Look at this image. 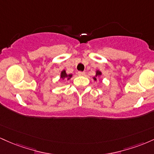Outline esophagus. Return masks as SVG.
<instances>
[{
	"mask_svg": "<svg viewBox=\"0 0 154 154\" xmlns=\"http://www.w3.org/2000/svg\"><path fill=\"white\" fill-rule=\"evenodd\" d=\"M77 75H78V76H85V73L84 72H79L77 73Z\"/></svg>",
	"mask_w": 154,
	"mask_h": 154,
	"instance_id": "obj_1",
	"label": "esophagus"
}]
</instances>
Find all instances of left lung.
I'll list each match as a JSON object with an SVG mask.
<instances>
[{"label": "left lung", "mask_w": 154, "mask_h": 154, "mask_svg": "<svg viewBox=\"0 0 154 154\" xmlns=\"http://www.w3.org/2000/svg\"><path fill=\"white\" fill-rule=\"evenodd\" d=\"M102 75V73H101V72L100 71V70H96V71H95V75L94 76V77H93V79H94L95 81H96L97 80V78L96 77H99V76H100Z\"/></svg>", "instance_id": "left-lung-1"}]
</instances>
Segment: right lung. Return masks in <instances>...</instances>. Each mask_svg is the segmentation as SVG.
Returning <instances> with one entry per match:
<instances>
[{"label": "right lung", "instance_id": "add662e5", "mask_svg": "<svg viewBox=\"0 0 154 154\" xmlns=\"http://www.w3.org/2000/svg\"><path fill=\"white\" fill-rule=\"evenodd\" d=\"M72 75H68V74H66V70L63 69L61 71V75H60V77H61V79H67V80H69L70 79L72 78Z\"/></svg>", "mask_w": 154, "mask_h": 154}]
</instances>
